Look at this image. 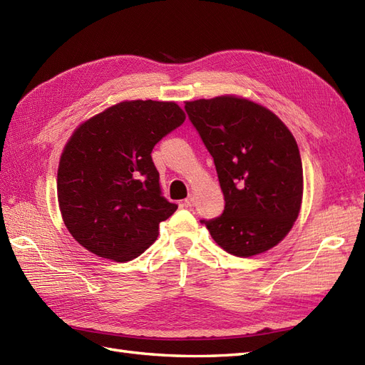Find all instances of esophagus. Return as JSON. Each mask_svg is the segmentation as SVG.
<instances>
[{
  "label": "esophagus",
  "mask_w": 365,
  "mask_h": 365,
  "mask_svg": "<svg viewBox=\"0 0 365 365\" xmlns=\"http://www.w3.org/2000/svg\"><path fill=\"white\" fill-rule=\"evenodd\" d=\"M184 207L185 208H193L195 207V196H189V197H187V200L184 201Z\"/></svg>",
  "instance_id": "obj_1"
}]
</instances>
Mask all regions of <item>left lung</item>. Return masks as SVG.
<instances>
[{"label": "left lung", "instance_id": "left-lung-1", "mask_svg": "<svg viewBox=\"0 0 365 365\" xmlns=\"http://www.w3.org/2000/svg\"><path fill=\"white\" fill-rule=\"evenodd\" d=\"M185 113L213 157L225 208L202 219L219 247L250 257L279 244L300 212L303 165L297 141L269 109L220 96Z\"/></svg>", "mask_w": 365, "mask_h": 365}]
</instances>
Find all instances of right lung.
<instances>
[{
  "instance_id": "1",
  "label": "right lung",
  "mask_w": 365,
  "mask_h": 365,
  "mask_svg": "<svg viewBox=\"0 0 365 365\" xmlns=\"http://www.w3.org/2000/svg\"><path fill=\"white\" fill-rule=\"evenodd\" d=\"M173 102H121L74 130L59 163L63 222L98 257L128 262L158 236L178 205L163 196L152 149L184 123Z\"/></svg>"
}]
</instances>
